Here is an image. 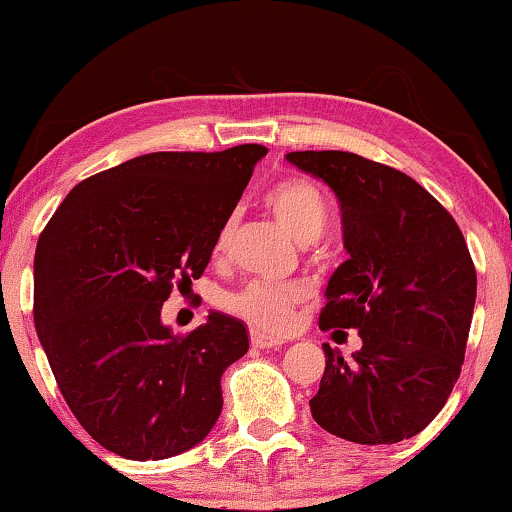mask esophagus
<instances>
[{
	"mask_svg": "<svg viewBox=\"0 0 512 512\" xmlns=\"http://www.w3.org/2000/svg\"><path fill=\"white\" fill-rule=\"evenodd\" d=\"M251 345H254L256 349H272V347L284 345V340L272 338V335L261 333V331H251Z\"/></svg>",
	"mask_w": 512,
	"mask_h": 512,
	"instance_id": "esophagus-1",
	"label": "esophagus"
}]
</instances>
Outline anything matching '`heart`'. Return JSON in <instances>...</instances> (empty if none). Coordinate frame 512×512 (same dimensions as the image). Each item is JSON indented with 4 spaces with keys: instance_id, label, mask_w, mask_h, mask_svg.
Here are the masks:
<instances>
[{
    "instance_id": "b5f03b06",
    "label": "heart",
    "mask_w": 512,
    "mask_h": 512,
    "mask_svg": "<svg viewBox=\"0 0 512 512\" xmlns=\"http://www.w3.org/2000/svg\"><path fill=\"white\" fill-rule=\"evenodd\" d=\"M265 207L298 242H312L314 237H319L328 223V214H331L326 195L314 181L305 177H284L272 184L265 193ZM233 230V219L221 223L214 240L216 256H223L230 249ZM303 298V286L256 279L237 293H230L226 298V310L249 324L265 328V331H284L291 324L293 310Z\"/></svg>"
}]
</instances>
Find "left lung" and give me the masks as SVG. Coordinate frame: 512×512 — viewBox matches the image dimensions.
I'll return each mask as SVG.
<instances>
[{
	"instance_id": "obj_1",
	"label": "left lung",
	"mask_w": 512,
	"mask_h": 512,
	"mask_svg": "<svg viewBox=\"0 0 512 512\" xmlns=\"http://www.w3.org/2000/svg\"><path fill=\"white\" fill-rule=\"evenodd\" d=\"M286 158L342 205L349 258L326 286L319 328H356L363 340L349 361L324 345L314 422L352 443H401L433 422L459 380L478 289L464 235L394 167L349 151Z\"/></svg>"
}]
</instances>
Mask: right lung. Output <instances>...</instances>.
<instances>
[{
    "instance_id": "add662e5",
    "label": "right lung",
    "mask_w": 512,
    "mask_h": 512,
    "mask_svg": "<svg viewBox=\"0 0 512 512\" xmlns=\"http://www.w3.org/2000/svg\"><path fill=\"white\" fill-rule=\"evenodd\" d=\"M268 149L158 151L97 172L55 209L34 254V326L79 424L118 457L191 450L221 415V375L247 354L212 312L172 335L160 310L200 279Z\"/></svg>"
}]
</instances>
